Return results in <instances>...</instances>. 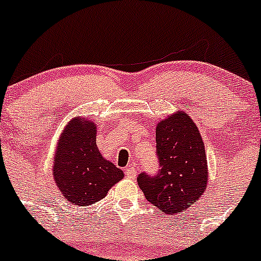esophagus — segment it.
I'll return each instance as SVG.
<instances>
[{
	"label": "esophagus",
	"instance_id": "34e87169",
	"mask_svg": "<svg viewBox=\"0 0 261 261\" xmlns=\"http://www.w3.org/2000/svg\"><path fill=\"white\" fill-rule=\"evenodd\" d=\"M136 174H137L136 168L134 167V166H128V167L125 170V176L127 177V178L134 179L136 177Z\"/></svg>",
	"mask_w": 261,
	"mask_h": 261
}]
</instances>
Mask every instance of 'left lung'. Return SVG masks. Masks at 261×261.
I'll use <instances>...</instances> for the list:
<instances>
[{
    "instance_id": "left-lung-1",
    "label": "left lung",
    "mask_w": 261,
    "mask_h": 261,
    "mask_svg": "<svg viewBox=\"0 0 261 261\" xmlns=\"http://www.w3.org/2000/svg\"><path fill=\"white\" fill-rule=\"evenodd\" d=\"M159 171L141 172L137 183L146 199L166 214L176 216L204 193L208 168L204 144L186 113L161 120L156 127Z\"/></svg>"
}]
</instances>
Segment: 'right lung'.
Returning a JSON list of instances; mask_svg holds the SVG:
<instances>
[{
  "instance_id": "1",
  "label": "right lung",
  "mask_w": 261,
  "mask_h": 261,
  "mask_svg": "<svg viewBox=\"0 0 261 261\" xmlns=\"http://www.w3.org/2000/svg\"><path fill=\"white\" fill-rule=\"evenodd\" d=\"M95 134V124L74 119L58 142L53 166L54 181L69 204H94L124 177L120 168L102 159L96 147Z\"/></svg>"
}]
</instances>
